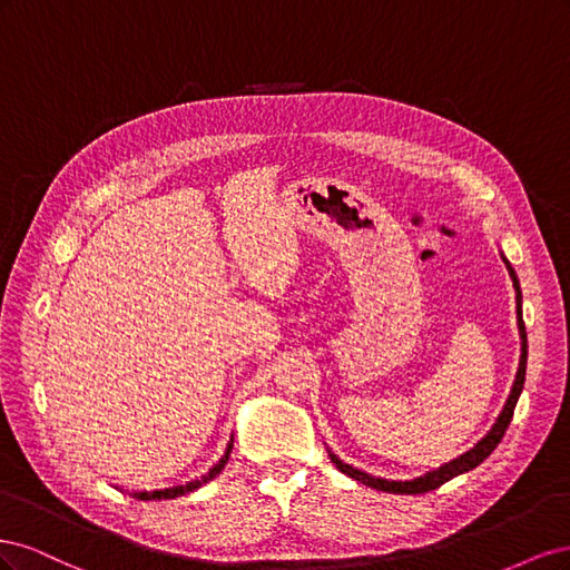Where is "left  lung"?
<instances>
[{
    "label": "left lung",
    "instance_id": "left-lung-1",
    "mask_svg": "<svg viewBox=\"0 0 570 570\" xmlns=\"http://www.w3.org/2000/svg\"><path fill=\"white\" fill-rule=\"evenodd\" d=\"M504 264H507V268H509V275H511V281H513V287H515V314H519V333H521V364H519V373H515V381H513L509 400H507L502 413H499V419H497V423L492 425L490 433H488L485 438H482V440L473 446V450H469L465 454L456 456V459L450 461V463L440 465L438 471H430V473H425V475H421V478H413V480H385V478H375V475H368V473H364V471L354 469V465H350V463L340 461L335 454H331V461L337 465V469H340L342 473H347L350 478H354V480H358V482H364V485L375 488V490H383V492H394V494H423V492H430V490H438L440 485H444L446 480H452V478H456V475H461V473H465V471L475 469V465H480L482 461H485V459L494 452V446H497L499 442H502V438H504V433H507V428H509V423H511V419H513L515 402H519V396H521V392H523L525 364H528V335H525V323H523V316H521V314H523V312H521V302H523V299H521V285H519V278H515V271L511 268V264L507 262V258H504Z\"/></svg>",
    "mask_w": 570,
    "mask_h": 570
}]
</instances>
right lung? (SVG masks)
<instances>
[{"instance_id": "add662e5", "label": "right lung", "mask_w": 570, "mask_h": 570, "mask_svg": "<svg viewBox=\"0 0 570 570\" xmlns=\"http://www.w3.org/2000/svg\"><path fill=\"white\" fill-rule=\"evenodd\" d=\"M230 452H233V442L228 444L226 454L220 456V461L214 465V469H212L209 473H206V475H202L199 480L185 482V485H176V488H168V490H154V492H132V497H135V499H145V502H151V499H174V497H180V494L193 492V490L202 488L204 482H209L212 478H216V475L223 471V465H226V463H228V459H230Z\"/></svg>"}]
</instances>
